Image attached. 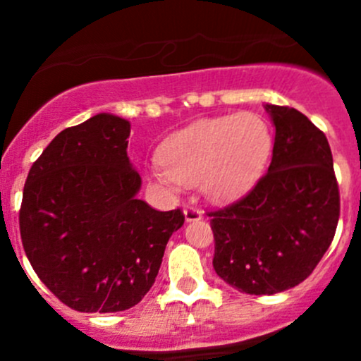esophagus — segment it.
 I'll return each mask as SVG.
<instances>
[{
  "label": "esophagus",
  "mask_w": 361,
  "mask_h": 361,
  "mask_svg": "<svg viewBox=\"0 0 361 361\" xmlns=\"http://www.w3.org/2000/svg\"><path fill=\"white\" fill-rule=\"evenodd\" d=\"M183 213H185V220L187 221H195L202 218V211L199 209L197 206H190V204H187V206L183 207Z\"/></svg>",
  "instance_id": "esophagus-1"
}]
</instances>
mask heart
Listing matches in <instances>:
<instances>
[{
    "mask_svg": "<svg viewBox=\"0 0 361 361\" xmlns=\"http://www.w3.org/2000/svg\"><path fill=\"white\" fill-rule=\"evenodd\" d=\"M272 148L271 126L257 113L204 118L164 141L155 178L169 188L199 183L209 199L232 201L264 176Z\"/></svg>",
    "mask_w": 361,
    "mask_h": 361,
    "instance_id": "b5f03b06",
    "label": "heart"
}]
</instances>
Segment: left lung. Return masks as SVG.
<instances>
[{"mask_svg": "<svg viewBox=\"0 0 361 361\" xmlns=\"http://www.w3.org/2000/svg\"><path fill=\"white\" fill-rule=\"evenodd\" d=\"M265 108L276 126L267 173L241 199L207 211L214 271L250 295L285 292L309 278L332 245L341 214L325 133L295 108Z\"/></svg>", "mask_w": 361, "mask_h": 361, "instance_id": "8db88e82", "label": "left lung"}]
</instances>
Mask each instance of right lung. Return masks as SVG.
Instances as JSON below:
<instances>
[{
  "label": "right lung",
  "instance_id": "add662e5",
  "mask_svg": "<svg viewBox=\"0 0 361 361\" xmlns=\"http://www.w3.org/2000/svg\"><path fill=\"white\" fill-rule=\"evenodd\" d=\"M130 123L99 113L61 130L32 162L19 211L32 269L63 304L80 312L136 305L159 274L178 209L157 211L136 197L127 157Z\"/></svg>",
  "mask_w": 361,
  "mask_h": 361
}]
</instances>
